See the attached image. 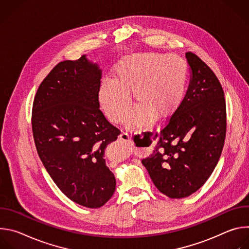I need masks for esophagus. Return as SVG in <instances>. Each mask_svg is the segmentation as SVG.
Instances as JSON below:
<instances>
[{"mask_svg":"<svg viewBox=\"0 0 249 249\" xmlns=\"http://www.w3.org/2000/svg\"><path fill=\"white\" fill-rule=\"evenodd\" d=\"M120 140H122L123 142H128V143H129V142H131V137L127 133L123 132L120 135Z\"/></svg>","mask_w":249,"mask_h":249,"instance_id":"1","label":"esophagus"}]
</instances>
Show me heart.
I'll return each mask as SVG.
<instances>
[{
	"label": "heart",
	"mask_w": 249,
	"mask_h": 249,
	"mask_svg": "<svg viewBox=\"0 0 249 249\" xmlns=\"http://www.w3.org/2000/svg\"><path fill=\"white\" fill-rule=\"evenodd\" d=\"M187 67L175 55L140 53L125 58L116 68L115 81L106 80L99 91L104 111L114 123L123 122L131 107L129 92L138 104L129 125L149 122L152 115L162 117L171 112L183 97Z\"/></svg>",
	"instance_id": "1"
}]
</instances>
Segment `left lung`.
Returning a JSON list of instances; mask_svg holds the SVG:
<instances>
[{
  "label": "left lung",
  "mask_w": 249,
  "mask_h": 249,
  "mask_svg": "<svg viewBox=\"0 0 249 249\" xmlns=\"http://www.w3.org/2000/svg\"><path fill=\"white\" fill-rule=\"evenodd\" d=\"M185 55L191 69L186 94L161 131L146 137L145 146L154 147L142 160L156 187L172 199L204 185L220 160L227 132L221 83L196 54Z\"/></svg>",
  "instance_id": "8db88e82"
}]
</instances>
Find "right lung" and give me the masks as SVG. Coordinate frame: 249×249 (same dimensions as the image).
I'll list each match as a JSON object with an SVG mask.
<instances>
[{"label": "right lung", "mask_w": 249, "mask_h": 249, "mask_svg": "<svg viewBox=\"0 0 249 249\" xmlns=\"http://www.w3.org/2000/svg\"><path fill=\"white\" fill-rule=\"evenodd\" d=\"M100 79L85 55L58 63L40 84L31 115L35 147L51 178L69 199L91 209L115 191L104 150L120 134L99 109Z\"/></svg>", "instance_id": "1"}]
</instances>
